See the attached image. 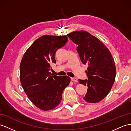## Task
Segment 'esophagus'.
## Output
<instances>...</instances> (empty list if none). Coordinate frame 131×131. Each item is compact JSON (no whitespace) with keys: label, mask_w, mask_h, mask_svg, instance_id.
I'll list each match as a JSON object with an SVG mask.
<instances>
[{"label":"esophagus","mask_w":131,"mask_h":131,"mask_svg":"<svg viewBox=\"0 0 131 131\" xmlns=\"http://www.w3.org/2000/svg\"><path fill=\"white\" fill-rule=\"evenodd\" d=\"M71 80H72V81H73V82H77V78H75V77H74V78H71Z\"/></svg>","instance_id":"1"}]
</instances>
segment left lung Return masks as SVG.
Listing matches in <instances>:
<instances>
[{"label": "left lung", "mask_w": 131, "mask_h": 131, "mask_svg": "<svg viewBox=\"0 0 131 131\" xmlns=\"http://www.w3.org/2000/svg\"><path fill=\"white\" fill-rule=\"evenodd\" d=\"M67 36L78 46L81 62L88 66L85 71L88 79H78L79 83L88 88L84 100L99 102L107 96L115 81L116 69L111 53L100 40L87 31H75Z\"/></svg>", "instance_id": "obj_1"}]
</instances>
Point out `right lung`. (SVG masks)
<instances>
[{
  "mask_svg": "<svg viewBox=\"0 0 131 131\" xmlns=\"http://www.w3.org/2000/svg\"><path fill=\"white\" fill-rule=\"evenodd\" d=\"M67 36H43L27 50L20 64V80L28 98L43 111L55 108L69 85L68 76L53 75L51 64L56 63V51L67 42Z\"/></svg>",
  "mask_w": 131,
  "mask_h": 131,
  "instance_id": "obj_1",
  "label": "right lung"
}]
</instances>
